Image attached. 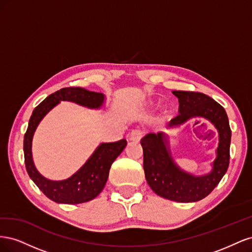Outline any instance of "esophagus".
Returning <instances> with one entry per match:
<instances>
[{"instance_id": "34e87169", "label": "esophagus", "mask_w": 252, "mask_h": 252, "mask_svg": "<svg viewBox=\"0 0 252 252\" xmlns=\"http://www.w3.org/2000/svg\"><path fill=\"white\" fill-rule=\"evenodd\" d=\"M142 136H143V132L140 130V129H135V130H132L130 134H129V140L133 142H140Z\"/></svg>"}]
</instances>
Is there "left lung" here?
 <instances>
[{
  "label": "left lung",
  "instance_id": "8db88e82",
  "mask_svg": "<svg viewBox=\"0 0 252 252\" xmlns=\"http://www.w3.org/2000/svg\"><path fill=\"white\" fill-rule=\"evenodd\" d=\"M172 94L179 98L180 114L169 122L167 128L179 127L194 118L209 121L219 132L217 158L209 173L194 175L174 162L168 135L164 132L148 133L141 140L145 178L150 188L164 199L179 203L197 202L218 186L228 169L231 129L225 109L210 96L193 91L174 90Z\"/></svg>",
  "mask_w": 252,
  "mask_h": 252
}]
</instances>
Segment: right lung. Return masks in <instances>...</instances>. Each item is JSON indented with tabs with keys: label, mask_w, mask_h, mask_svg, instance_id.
Returning a JSON list of instances; mask_svg holds the SVG:
<instances>
[{
	"label": "right lung",
	"mask_w": 252,
	"mask_h": 252,
	"mask_svg": "<svg viewBox=\"0 0 252 252\" xmlns=\"http://www.w3.org/2000/svg\"><path fill=\"white\" fill-rule=\"evenodd\" d=\"M69 101L90 109H100L105 95L81 87L62 88L48 95L34 108L24 135L26 170L34 184L51 201L60 204H81L94 200L102 192L107 182L111 164L127 145L125 139L102 143L81 168L70 178L62 181L48 180L37 171L32 158V138L37 125L46 114L61 102Z\"/></svg>",
	"instance_id": "obj_1"
}]
</instances>
